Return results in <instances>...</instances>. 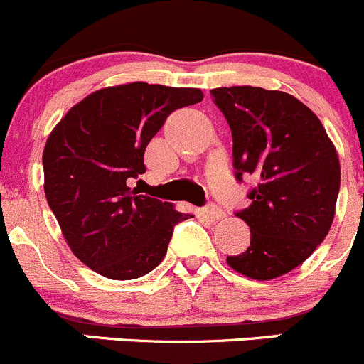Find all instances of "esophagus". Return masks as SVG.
<instances>
[{
    "label": "esophagus",
    "mask_w": 364,
    "mask_h": 364,
    "mask_svg": "<svg viewBox=\"0 0 364 364\" xmlns=\"http://www.w3.org/2000/svg\"><path fill=\"white\" fill-rule=\"evenodd\" d=\"M204 215L208 216L211 222H216V220H222L225 216V213L222 211V208H218L216 204H208L204 208Z\"/></svg>",
    "instance_id": "obj_1"
}]
</instances>
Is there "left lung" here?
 Here are the masks:
<instances>
[{
    "label": "left lung",
    "mask_w": 364,
    "mask_h": 364,
    "mask_svg": "<svg viewBox=\"0 0 364 364\" xmlns=\"http://www.w3.org/2000/svg\"><path fill=\"white\" fill-rule=\"evenodd\" d=\"M232 132L236 179L252 176V204L236 211L250 247L227 257L255 280L282 277L303 264L328 236L340 192V161L324 127L284 91L232 86L211 90Z\"/></svg>",
    "instance_id": "left-lung-1"
}]
</instances>
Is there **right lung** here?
<instances>
[{
  "mask_svg": "<svg viewBox=\"0 0 364 364\" xmlns=\"http://www.w3.org/2000/svg\"><path fill=\"white\" fill-rule=\"evenodd\" d=\"M203 91L132 82L104 87L67 112L43 149L46 197L80 262L112 280L155 269L174 227L192 215L141 196L144 151L168 114L199 104Z\"/></svg>",
  "mask_w": 364,
  "mask_h": 364,
  "instance_id": "obj_1",
  "label": "right lung"
}]
</instances>
